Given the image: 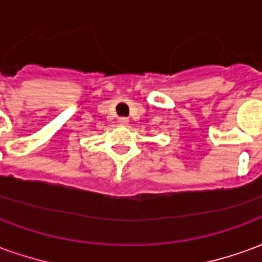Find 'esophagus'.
Here are the masks:
<instances>
[{
    "instance_id": "34e87169",
    "label": "esophagus",
    "mask_w": 262,
    "mask_h": 262,
    "mask_svg": "<svg viewBox=\"0 0 262 262\" xmlns=\"http://www.w3.org/2000/svg\"><path fill=\"white\" fill-rule=\"evenodd\" d=\"M127 123H129V119H127V118H119V125L126 126Z\"/></svg>"
}]
</instances>
